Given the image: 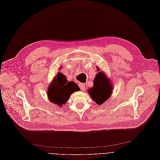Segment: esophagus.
Instances as JSON below:
<instances>
[{
	"label": "esophagus",
	"mask_w": 160,
	"mask_h": 160,
	"mask_svg": "<svg viewBox=\"0 0 160 160\" xmlns=\"http://www.w3.org/2000/svg\"><path fill=\"white\" fill-rule=\"evenodd\" d=\"M79 87L81 88V90H85V85L84 84H82V83H79Z\"/></svg>",
	"instance_id": "esophagus-1"
}]
</instances>
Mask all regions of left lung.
Instances as JSON below:
<instances>
[{
	"mask_svg": "<svg viewBox=\"0 0 160 160\" xmlns=\"http://www.w3.org/2000/svg\"><path fill=\"white\" fill-rule=\"evenodd\" d=\"M98 70L99 68H97ZM94 85L88 92L98 105H102L111 96L112 87L111 82L103 72H99L94 79Z\"/></svg>",
	"mask_w": 160,
	"mask_h": 160,
	"instance_id": "1",
	"label": "left lung"
}]
</instances>
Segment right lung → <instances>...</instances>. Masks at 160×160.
<instances>
[{
  "label": "right lung",
  "mask_w": 160,
  "mask_h": 160,
  "mask_svg": "<svg viewBox=\"0 0 160 160\" xmlns=\"http://www.w3.org/2000/svg\"><path fill=\"white\" fill-rule=\"evenodd\" d=\"M79 90V87L75 82H68L66 76L58 72L57 78L53 79L49 87L48 91L49 100L62 107L73 92Z\"/></svg>",
  "instance_id": "right-lung-1"
}]
</instances>
